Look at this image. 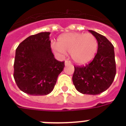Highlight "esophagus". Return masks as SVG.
I'll list each match as a JSON object with an SVG mask.
<instances>
[{
    "label": "esophagus",
    "mask_w": 126,
    "mask_h": 126,
    "mask_svg": "<svg viewBox=\"0 0 126 126\" xmlns=\"http://www.w3.org/2000/svg\"><path fill=\"white\" fill-rule=\"evenodd\" d=\"M65 66H67V65H71V62L70 61L66 60V61H65Z\"/></svg>",
    "instance_id": "obj_1"
}]
</instances>
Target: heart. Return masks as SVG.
Returning a JSON list of instances; mask_svg holds the SVG:
<instances>
[{"instance_id": "heart-1", "label": "heart", "mask_w": 126, "mask_h": 126, "mask_svg": "<svg viewBox=\"0 0 126 126\" xmlns=\"http://www.w3.org/2000/svg\"><path fill=\"white\" fill-rule=\"evenodd\" d=\"M98 42L96 38L90 33L67 32L59 36L57 45L52 46L56 53H71L75 63L84 65L94 59L97 51Z\"/></svg>"}]
</instances>
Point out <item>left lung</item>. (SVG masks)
Listing matches in <instances>:
<instances>
[{
    "instance_id": "1",
    "label": "left lung",
    "mask_w": 126,
    "mask_h": 126,
    "mask_svg": "<svg viewBox=\"0 0 126 126\" xmlns=\"http://www.w3.org/2000/svg\"><path fill=\"white\" fill-rule=\"evenodd\" d=\"M98 42L97 52L93 61L86 66L75 67L73 82L82 94L97 95L109 88L116 75L114 46L105 36L89 30Z\"/></svg>"
}]
</instances>
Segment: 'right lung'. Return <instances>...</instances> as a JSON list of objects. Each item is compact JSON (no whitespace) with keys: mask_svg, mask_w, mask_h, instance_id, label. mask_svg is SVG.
<instances>
[{"mask_svg":"<svg viewBox=\"0 0 126 126\" xmlns=\"http://www.w3.org/2000/svg\"><path fill=\"white\" fill-rule=\"evenodd\" d=\"M49 32L31 35L16 50L14 78L17 86L31 95H45L53 91L65 63L55 59Z\"/></svg>","mask_w":126,"mask_h":126,"instance_id":"add662e5","label":"right lung"}]
</instances>
